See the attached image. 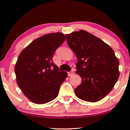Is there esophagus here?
I'll return each instance as SVG.
<instances>
[{
	"label": "esophagus",
	"instance_id": "esophagus-1",
	"mask_svg": "<svg viewBox=\"0 0 130 130\" xmlns=\"http://www.w3.org/2000/svg\"><path fill=\"white\" fill-rule=\"evenodd\" d=\"M73 73H74V72H73V71H71V72H68V76H72L73 74Z\"/></svg>",
	"mask_w": 130,
	"mask_h": 130
}]
</instances>
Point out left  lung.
<instances>
[{"mask_svg":"<svg viewBox=\"0 0 130 130\" xmlns=\"http://www.w3.org/2000/svg\"><path fill=\"white\" fill-rule=\"evenodd\" d=\"M67 42L77 58L76 73L82 82L75 95L96 102L105 97L118 80L119 61L109 45L84 30L66 34Z\"/></svg>","mask_w":130,"mask_h":130,"instance_id":"1","label":"left lung"}]
</instances>
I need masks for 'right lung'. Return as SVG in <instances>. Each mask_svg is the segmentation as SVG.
<instances>
[{"instance_id":"add662e5","label":"right lung","mask_w":130,"mask_h":130,"mask_svg":"<svg viewBox=\"0 0 130 130\" xmlns=\"http://www.w3.org/2000/svg\"><path fill=\"white\" fill-rule=\"evenodd\" d=\"M66 39L61 32L47 34L34 40L19 54L15 67L17 82L32 102L44 104L57 97L67 73L59 72L52 61Z\"/></svg>"}]
</instances>
